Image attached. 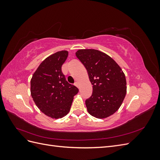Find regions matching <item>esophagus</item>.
Segmentation results:
<instances>
[{"label": "esophagus", "instance_id": "1", "mask_svg": "<svg viewBox=\"0 0 160 160\" xmlns=\"http://www.w3.org/2000/svg\"><path fill=\"white\" fill-rule=\"evenodd\" d=\"M75 85L76 87H77V88H79V83H78V82H75Z\"/></svg>", "mask_w": 160, "mask_h": 160}]
</instances>
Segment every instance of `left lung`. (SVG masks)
I'll return each mask as SVG.
<instances>
[{
  "label": "left lung",
  "instance_id": "1",
  "mask_svg": "<svg viewBox=\"0 0 160 160\" xmlns=\"http://www.w3.org/2000/svg\"><path fill=\"white\" fill-rule=\"evenodd\" d=\"M88 72L93 93L85 101L90 115L103 119L120 108L126 95V79L112 58L95 49H81L75 53Z\"/></svg>",
  "mask_w": 160,
  "mask_h": 160
}]
</instances>
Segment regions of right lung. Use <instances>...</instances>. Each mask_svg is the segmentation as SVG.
Returning <instances> with one entry per match:
<instances>
[{"mask_svg":"<svg viewBox=\"0 0 160 160\" xmlns=\"http://www.w3.org/2000/svg\"><path fill=\"white\" fill-rule=\"evenodd\" d=\"M68 51H58L43 61L31 80V93L34 102L42 113L59 119L69 113L78 88L67 81L61 67Z\"/></svg>","mask_w":160,"mask_h":160,"instance_id":"1","label":"right lung"}]
</instances>
